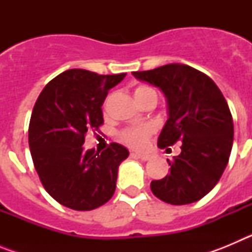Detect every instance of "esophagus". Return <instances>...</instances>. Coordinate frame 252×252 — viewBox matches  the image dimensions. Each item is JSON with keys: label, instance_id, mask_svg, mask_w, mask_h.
<instances>
[{"label": "esophagus", "instance_id": "obj_1", "mask_svg": "<svg viewBox=\"0 0 252 252\" xmlns=\"http://www.w3.org/2000/svg\"><path fill=\"white\" fill-rule=\"evenodd\" d=\"M135 157H137L139 159L144 160V161H148V160L153 159V154H146V153H135Z\"/></svg>", "mask_w": 252, "mask_h": 252}]
</instances>
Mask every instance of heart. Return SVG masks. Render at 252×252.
Wrapping results in <instances>:
<instances>
[{"mask_svg":"<svg viewBox=\"0 0 252 252\" xmlns=\"http://www.w3.org/2000/svg\"><path fill=\"white\" fill-rule=\"evenodd\" d=\"M150 91H153L150 87L139 86L135 88L133 95L137 97V95H141L146 92H150ZM151 132H153V127L148 126V125L146 126H140V127L127 128V130H125L121 133V140L131 148H142L145 145L146 140L150 136Z\"/></svg>","mask_w":252,"mask_h":252,"instance_id":"b5f03b06","label":"heart"}]
</instances>
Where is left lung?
<instances>
[{
	"instance_id": "1",
	"label": "left lung",
	"mask_w": 252,
	"mask_h": 252,
	"mask_svg": "<svg viewBox=\"0 0 252 252\" xmlns=\"http://www.w3.org/2000/svg\"><path fill=\"white\" fill-rule=\"evenodd\" d=\"M132 75L165 95L168 120L158 146L183 141L182 153L168 160L170 173L153 180L151 192L175 206L199 201L218 183L232 150L233 121L223 94L208 75L184 64H166Z\"/></svg>"
}]
</instances>
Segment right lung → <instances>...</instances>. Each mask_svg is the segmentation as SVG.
<instances>
[{
  "instance_id": "add662e5",
  "label": "right lung",
  "mask_w": 252,
  "mask_h": 252,
  "mask_svg": "<svg viewBox=\"0 0 252 252\" xmlns=\"http://www.w3.org/2000/svg\"><path fill=\"white\" fill-rule=\"evenodd\" d=\"M126 73L99 75L69 69L49 82L31 113L29 146L46 192L60 204L91 211L111 199L128 150L117 142L84 150V135L103 124L102 104Z\"/></svg>"
}]
</instances>
